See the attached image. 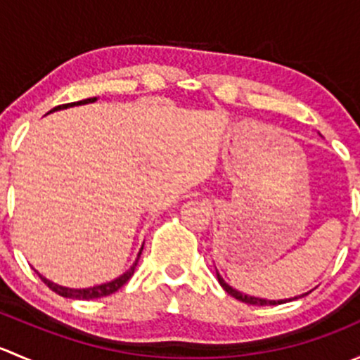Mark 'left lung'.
<instances>
[{"label":"left lung","mask_w":360,"mask_h":360,"mask_svg":"<svg viewBox=\"0 0 360 360\" xmlns=\"http://www.w3.org/2000/svg\"><path fill=\"white\" fill-rule=\"evenodd\" d=\"M216 275H217V281H219L221 288H223L224 291H226L228 294H230V296H233L235 300L242 301V303H248V304H261V307H263V304H282V303H288V301H294V300H297V297L307 296V294H308V292H303V294H300V296L285 297V300H264V297L249 296V294H244V292L237 291V289H233V288H231L230 284H226V282H224V278L221 277L219 271H217V270H216Z\"/></svg>","instance_id":"1"}]
</instances>
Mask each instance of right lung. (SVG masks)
<instances>
[{
  "label": "right lung",
  "instance_id": "add662e5",
  "mask_svg": "<svg viewBox=\"0 0 360 360\" xmlns=\"http://www.w3.org/2000/svg\"><path fill=\"white\" fill-rule=\"evenodd\" d=\"M99 99V97H90V99H83V101H78V103H71V104H63V106H57L53 108V110H50L46 115H50V112L53 111H60V110H68V108H72V106H83V104H90V103H96V101ZM144 248V245H143ZM143 248L139 249V252H137V257L136 261L132 263V266L129 268V270L125 271V274H122L120 277L112 278L110 282H104V284H99V285H94V288H83V289H75V288H66V285H59L56 284V282L49 281L46 277H43L41 274H36L39 275V278H41L43 282H45L46 285H49L50 289H52L53 292H57L59 296L63 297H69V300H97V297H104V296H110V294L116 292L120 288H122L123 284H125L127 281H129L130 277L134 275V271H136V266L137 263H139V257H141V252H143Z\"/></svg>",
  "mask_w": 360,
  "mask_h": 360
}]
</instances>
